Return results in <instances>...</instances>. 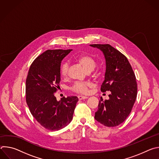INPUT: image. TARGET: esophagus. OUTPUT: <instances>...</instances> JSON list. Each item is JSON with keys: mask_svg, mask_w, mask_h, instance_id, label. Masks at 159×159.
Here are the masks:
<instances>
[{"mask_svg": "<svg viewBox=\"0 0 159 159\" xmlns=\"http://www.w3.org/2000/svg\"><path fill=\"white\" fill-rule=\"evenodd\" d=\"M78 98L79 100H82V99H87L88 97L87 96H78Z\"/></svg>", "mask_w": 159, "mask_h": 159, "instance_id": "34e87169", "label": "esophagus"}]
</instances>
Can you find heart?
<instances>
[{"label": "heart", "mask_w": 159, "mask_h": 159, "mask_svg": "<svg viewBox=\"0 0 159 159\" xmlns=\"http://www.w3.org/2000/svg\"><path fill=\"white\" fill-rule=\"evenodd\" d=\"M75 60L85 68L87 71L93 70L96 65L94 58L88 55H79L75 57ZM68 70H69V63L67 61L63 62L60 66V74L62 77H66L67 76ZM91 86L92 84L89 82L77 81L74 83L72 89L78 93L86 94L88 93L89 88Z\"/></svg>", "instance_id": "1"}]
</instances>
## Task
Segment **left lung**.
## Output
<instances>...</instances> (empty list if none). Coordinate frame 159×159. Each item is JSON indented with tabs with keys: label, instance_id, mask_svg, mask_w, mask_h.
<instances>
[{
	"label": "left lung",
	"instance_id": "1",
	"mask_svg": "<svg viewBox=\"0 0 159 159\" xmlns=\"http://www.w3.org/2000/svg\"><path fill=\"white\" fill-rule=\"evenodd\" d=\"M90 47L99 49L106 60L102 93L110 91L109 99L99 101L95 120L106 126L122 123L128 116L137 95V84L127 58L110 44H94Z\"/></svg>",
	"mask_w": 159,
	"mask_h": 159
}]
</instances>
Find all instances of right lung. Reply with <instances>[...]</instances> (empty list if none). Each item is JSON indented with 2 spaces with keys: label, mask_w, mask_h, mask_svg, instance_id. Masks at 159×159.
<instances>
[{
  "label": "right lung",
  "mask_w": 159,
  "mask_h": 159,
  "mask_svg": "<svg viewBox=\"0 0 159 159\" xmlns=\"http://www.w3.org/2000/svg\"><path fill=\"white\" fill-rule=\"evenodd\" d=\"M72 50H48L32 63L26 82V102L31 115L44 128L59 130L73 118L77 96L58 101L54 93L59 89L60 65Z\"/></svg>",
  "instance_id": "obj_1"
}]
</instances>
